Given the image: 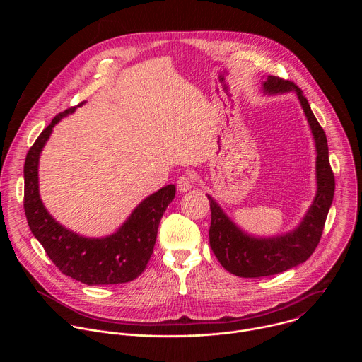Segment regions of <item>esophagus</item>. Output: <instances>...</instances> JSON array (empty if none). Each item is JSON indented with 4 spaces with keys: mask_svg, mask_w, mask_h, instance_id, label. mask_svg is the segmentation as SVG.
Returning <instances> with one entry per match:
<instances>
[{
    "mask_svg": "<svg viewBox=\"0 0 362 362\" xmlns=\"http://www.w3.org/2000/svg\"><path fill=\"white\" fill-rule=\"evenodd\" d=\"M193 186V176L190 173H185L177 179V190L185 193L187 190H190Z\"/></svg>",
    "mask_w": 362,
    "mask_h": 362,
    "instance_id": "obj_1",
    "label": "esophagus"
}]
</instances>
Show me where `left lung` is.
Here are the masks:
<instances>
[{
  "instance_id": "left-lung-1",
  "label": "left lung",
  "mask_w": 362,
  "mask_h": 362,
  "mask_svg": "<svg viewBox=\"0 0 362 362\" xmlns=\"http://www.w3.org/2000/svg\"><path fill=\"white\" fill-rule=\"evenodd\" d=\"M262 91L268 95L284 93L296 94L315 141L317 193L313 204L309 206V209L295 229L268 238L253 236L242 230L225 214L219 203L211 194H206L211 202L212 211L209 229L211 247L221 265L228 272L240 278L276 275L303 264L318 246L335 190L327 136L311 107H309V103L302 90L292 81L268 76L262 81Z\"/></svg>"
}]
</instances>
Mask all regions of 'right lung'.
Returning <instances> with one entry per match:
<instances>
[{
	"label": "right lung",
	"instance_id": "right-lung-1",
	"mask_svg": "<svg viewBox=\"0 0 362 362\" xmlns=\"http://www.w3.org/2000/svg\"><path fill=\"white\" fill-rule=\"evenodd\" d=\"M80 103L77 107H81ZM73 109L57 115L27 153L24 165V211L28 226L53 264L67 276L86 285H115L136 279L146 268L156 243L160 219L175 199L176 186L168 185L143 199L112 235H78L48 214L40 197L38 162L54 126Z\"/></svg>",
	"mask_w": 362,
	"mask_h": 362
}]
</instances>
